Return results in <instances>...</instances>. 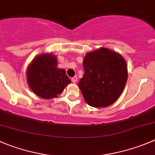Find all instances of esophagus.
I'll list each match as a JSON object with an SVG mask.
<instances>
[{
    "mask_svg": "<svg viewBox=\"0 0 155 155\" xmlns=\"http://www.w3.org/2000/svg\"><path fill=\"white\" fill-rule=\"evenodd\" d=\"M71 81L73 82V83H76V82L78 81V77L77 76L73 77V78H71Z\"/></svg>",
    "mask_w": 155,
    "mask_h": 155,
    "instance_id": "esophagus-1",
    "label": "esophagus"
}]
</instances>
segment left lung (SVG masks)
Wrapping results in <instances>:
<instances>
[{
    "label": "left lung",
    "instance_id": "1",
    "mask_svg": "<svg viewBox=\"0 0 155 155\" xmlns=\"http://www.w3.org/2000/svg\"><path fill=\"white\" fill-rule=\"evenodd\" d=\"M84 74L78 87L85 101L93 107H107L119 98L128 78L127 64L119 53L106 48L87 54Z\"/></svg>",
    "mask_w": 155,
    "mask_h": 155
}]
</instances>
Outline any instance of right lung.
<instances>
[{
    "label": "right lung",
    "instance_id": "add662e5",
    "mask_svg": "<svg viewBox=\"0 0 155 155\" xmlns=\"http://www.w3.org/2000/svg\"><path fill=\"white\" fill-rule=\"evenodd\" d=\"M56 57L51 54L36 57L27 69V81L32 90L44 99L56 97L71 83L64 69L57 68Z\"/></svg>",
    "mask_w": 155,
    "mask_h": 155
}]
</instances>
